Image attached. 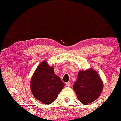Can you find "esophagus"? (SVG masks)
Segmentation results:
<instances>
[{"mask_svg":"<svg viewBox=\"0 0 121 121\" xmlns=\"http://www.w3.org/2000/svg\"><path fill=\"white\" fill-rule=\"evenodd\" d=\"M65 84H66V85L68 87H69V86H71V83H70V82H66V83H65Z\"/></svg>","mask_w":121,"mask_h":121,"instance_id":"1","label":"esophagus"}]
</instances>
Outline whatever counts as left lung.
<instances>
[{
  "instance_id": "8db88e82",
  "label": "left lung",
  "mask_w": 121,
  "mask_h": 121,
  "mask_svg": "<svg viewBox=\"0 0 121 121\" xmlns=\"http://www.w3.org/2000/svg\"><path fill=\"white\" fill-rule=\"evenodd\" d=\"M73 88L81 103L87 104L100 96L103 88V83L96 71L88 69L85 71H79Z\"/></svg>"
}]
</instances>
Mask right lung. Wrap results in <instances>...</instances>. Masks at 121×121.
<instances>
[{
	"mask_svg": "<svg viewBox=\"0 0 121 121\" xmlns=\"http://www.w3.org/2000/svg\"><path fill=\"white\" fill-rule=\"evenodd\" d=\"M65 84L55 73L53 67H50L46 61L38 66L30 82L33 95L43 104H49L57 98Z\"/></svg>",
	"mask_w": 121,
	"mask_h": 121,
	"instance_id": "right-lung-1",
	"label": "right lung"
}]
</instances>
